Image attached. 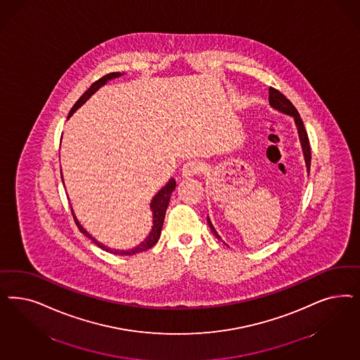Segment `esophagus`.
Instances as JSON below:
<instances>
[{"instance_id":"obj_1","label":"esophagus","mask_w":360,"mask_h":360,"mask_svg":"<svg viewBox=\"0 0 360 360\" xmlns=\"http://www.w3.org/2000/svg\"><path fill=\"white\" fill-rule=\"evenodd\" d=\"M201 169H202V164L198 160H188L183 165V176L184 177L195 176V174H200Z\"/></svg>"}]
</instances>
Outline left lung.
I'll return each instance as SVG.
<instances>
[{"label": "left lung", "instance_id": "left-lung-1", "mask_svg": "<svg viewBox=\"0 0 360 360\" xmlns=\"http://www.w3.org/2000/svg\"><path fill=\"white\" fill-rule=\"evenodd\" d=\"M269 105H271L274 110H277L279 112L285 114V115H289L294 119L295 122V126L298 129V135H300V141H301L302 151H303V156H304V162H306V167H307V174L310 172V164H311V151H310V143H309V138H307V132L304 129L303 126V122H302L301 116L298 114L297 108L292 105L290 101L283 95V94L279 93L278 90L270 87L269 89ZM208 221L209 228L212 233L221 240L219 233L216 232L214 226L212 225V221L210 219H207Z\"/></svg>", "mask_w": 360, "mask_h": 360}]
</instances>
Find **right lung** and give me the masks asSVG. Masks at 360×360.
<instances>
[{"label":"right lung","mask_w":360,"mask_h":360,"mask_svg":"<svg viewBox=\"0 0 360 360\" xmlns=\"http://www.w3.org/2000/svg\"><path fill=\"white\" fill-rule=\"evenodd\" d=\"M123 74L122 72H110V74H107L105 75L103 78H101V79H98L96 82H94L93 84L90 86V89L86 91V93L82 95L81 98L77 101V103L72 105V108L70 110L69 116H68V119H69L70 116L72 115L82 105H84L91 96H93L94 94L96 93L102 86H105V83L108 81H111V79H115V78H119V77H122ZM60 177H62V183H63V186H65V181H63V176H62V171H60ZM176 188V181H174V177H171L169 180H168V183L165 184V186H162V189L152 198L151 204H150V207H151L152 210V229L151 232L148 233V236L140 243L138 246H135V248H132V249H129V250H119V249H111V248H108V246H105V245L102 244L101 241H98L96 238H94L93 236L90 234V233L87 232L83 226H82L81 224H79V221L77 219V216H75V213H74V210H72V207H71V213H72V217H74V220H75V224H77V226L79 228V231H81L87 238H90L91 241H93L94 244L96 245V246H99L101 249H103L105 252H108V253H112V255H136V253H140V252H146V250H148V249H151L153 245L156 244L158 241H159V238H160V234H162V224H164V217H165V212H167V208H168V204H169V198H171V195H172V192H174V189Z\"/></svg>","instance_id":"obj_1"}]
</instances>
